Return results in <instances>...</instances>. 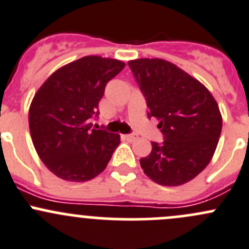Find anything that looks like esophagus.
<instances>
[{
	"label": "esophagus",
	"instance_id": "1",
	"mask_svg": "<svg viewBox=\"0 0 249 249\" xmlns=\"http://www.w3.org/2000/svg\"><path fill=\"white\" fill-rule=\"evenodd\" d=\"M125 140H127L129 142H134V141L137 140V135L135 134H130V135H125Z\"/></svg>",
	"mask_w": 249,
	"mask_h": 249
}]
</instances>
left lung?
<instances>
[{"label":"left lung","instance_id":"left-lung-1","mask_svg":"<svg viewBox=\"0 0 249 249\" xmlns=\"http://www.w3.org/2000/svg\"><path fill=\"white\" fill-rule=\"evenodd\" d=\"M149 108L159 120L164 142L140 160L145 175L160 185L176 187L208 165L222 132V114L207 88L162 59L127 62Z\"/></svg>","mask_w":249,"mask_h":249}]
</instances>
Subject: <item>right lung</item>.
<instances>
[{
	"label": "right lung",
	"mask_w": 249,
	"mask_h": 249,
	"mask_svg": "<svg viewBox=\"0 0 249 249\" xmlns=\"http://www.w3.org/2000/svg\"><path fill=\"white\" fill-rule=\"evenodd\" d=\"M125 67L123 61L84 56L55 71L35 95L29 125L35 149L55 176L85 182L100 175L120 136L91 129L105 88Z\"/></svg>",
	"instance_id": "add662e5"
}]
</instances>
